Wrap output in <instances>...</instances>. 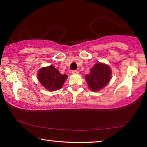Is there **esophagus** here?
Segmentation results:
<instances>
[{
  "mask_svg": "<svg viewBox=\"0 0 147 147\" xmlns=\"http://www.w3.org/2000/svg\"><path fill=\"white\" fill-rule=\"evenodd\" d=\"M71 73L73 74H78V73H79V71H78V70H73Z\"/></svg>",
  "mask_w": 147,
  "mask_h": 147,
  "instance_id": "esophagus-1",
  "label": "esophagus"
}]
</instances>
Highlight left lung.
<instances>
[{
	"mask_svg": "<svg viewBox=\"0 0 147 147\" xmlns=\"http://www.w3.org/2000/svg\"><path fill=\"white\" fill-rule=\"evenodd\" d=\"M111 76L112 71L110 66L98 62L90 69V73L85 76V80L92 91L98 92L109 83Z\"/></svg>",
	"mask_w": 147,
	"mask_h": 147,
	"instance_id": "1",
	"label": "left lung"
}]
</instances>
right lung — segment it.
I'll use <instances>...</instances> for the list:
<instances>
[{
  "label": "right lung",
  "instance_id": "right-lung-1",
  "mask_svg": "<svg viewBox=\"0 0 147 147\" xmlns=\"http://www.w3.org/2000/svg\"><path fill=\"white\" fill-rule=\"evenodd\" d=\"M67 77L65 74H61L51 65L41 68L37 73V78L40 83L50 92L61 89Z\"/></svg>",
  "mask_w": 147,
  "mask_h": 147
}]
</instances>
